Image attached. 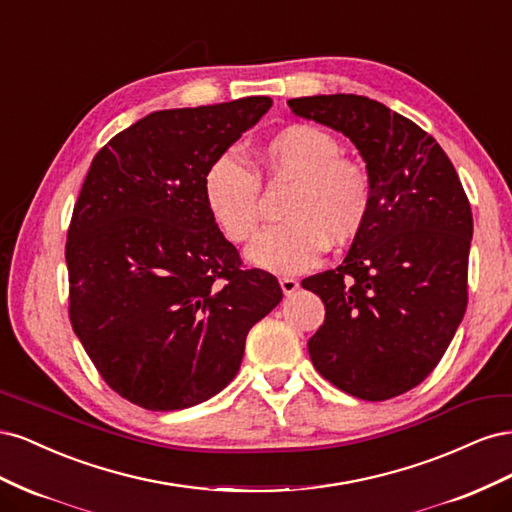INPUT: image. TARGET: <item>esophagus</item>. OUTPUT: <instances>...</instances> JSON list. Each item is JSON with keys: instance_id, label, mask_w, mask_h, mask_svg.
<instances>
[{"instance_id": "obj_1", "label": "esophagus", "mask_w": 512, "mask_h": 512, "mask_svg": "<svg viewBox=\"0 0 512 512\" xmlns=\"http://www.w3.org/2000/svg\"><path fill=\"white\" fill-rule=\"evenodd\" d=\"M280 286H282L286 297H290V294H294V290L299 288V282L294 280V277H280Z\"/></svg>"}]
</instances>
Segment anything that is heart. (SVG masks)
Wrapping results in <instances>:
<instances>
[{"instance_id": "obj_1", "label": "heart", "mask_w": 512, "mask_h": 512, "mask_svg": "<svg viewBox=\"0 0 512 512\" xmlns=\"http://www.w3.org/2000/svg\"><path fill=\"white\" fill-rule=\"evenodd\" d=\"M337 138L312 123H292L258 149L260 170L288 181L282 218L247 247V260L271 273L314 267L324 245L342 247L359 237L374 205L369 168L342 156ZM205 205L232 243L250 241L260 226V181L235 151L215 156L203 177Z\"/></svg>"}]
</instances>
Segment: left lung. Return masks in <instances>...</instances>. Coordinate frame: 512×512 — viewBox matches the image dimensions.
<instances>
[{
	"label": "left lung",
	"mask_w": 512,
	"mask_h": 512,
	"mask_svg": "<svg viewBox=\"0 0 512 512\" xmlns=\"http://www.w3.org/2000/svg\"><path fill=\"white\" fill-rule=\"evenodd\" d=\"M290 111L359 149L374 205L342 265L303 288L324 303L307 350L322 378L367 401L421 384L466 314L472 209L436 138L354 94L288 100Z\"/></svg>",
	"instance_id": "8db88e82"
}]
</instances>
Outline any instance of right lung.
<instances>
[{
	"instance_id": "right-lung-1",
	"label": "right lung",
	"mask_w": 512,
	"mask_h": 512,
	"mask_svg": "<svg viewBox=\"0 0 512 512\" xmlns=\"http://www.w3.org/2000/svg\"><path fill=\"white\" fill-rule=\"evenodd\" d=\"M271 98L156 111L104 145L66 241L70 322L115 393L183 410L237 376L245 337L282 301L245 269L205 205L215 156L256 126Z\"/></svg>"
}]
</instances>
